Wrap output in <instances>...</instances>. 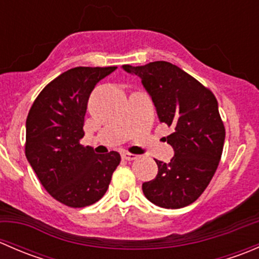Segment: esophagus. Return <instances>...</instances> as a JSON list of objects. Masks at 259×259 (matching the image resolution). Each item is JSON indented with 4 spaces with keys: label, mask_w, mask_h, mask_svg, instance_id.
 Instances as JSON below:
<instances>
[{
    "label": "esophagus",
    "mask_w": 259,
    "mask_h": 259,
    "mask_svg": "<svg viewBox=\"0 0 259 259\" xmlns=\"http://www.w3.org/2000/svg\"><path fill=\"white\" fill-rule=\"evenodd\" d=\"M121 158L124 159V160H134V159H137V155L127 153V151H124V153L121 154Z\"/></svg>",
    "instance_id": "esophagus-1"
}]
</instances>
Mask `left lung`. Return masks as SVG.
Wrapping results in <instances>:
<instances>
[{
	"label": "left lung",
	"mask_w": 259,
	"mask_h": 259,
	"mask_svg": "<svg viewBox=\"0 0 259 259\" xmlns=\"http://www.w3.org/2000/svg\"><path fill=\"white\" fill-rule=\"evenodd\" d=\"M122 69L142 80L160 122L173 127L166 137L174 149L170 163L155 160L158 174L143 183V193L161 208L187 207L213 178L223 151V121L210 90L176 65L155 61Z\"/></svg>",
	"instance_id": "obj_1"
}]
</instances>
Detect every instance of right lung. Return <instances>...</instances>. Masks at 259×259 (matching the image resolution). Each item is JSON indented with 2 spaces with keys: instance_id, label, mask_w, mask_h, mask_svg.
<instances>
[{
  "instance_id": "add662e5",
  "label": "right lung",
  "mask_w": 259,
  "mask_h": 259,
  "mask_svg": "<svg viewBox=\"0 0 259 259\" xmlns=\"http://www.w3.org/2000/svg\"><path fill=\"white\" fill-rule=\"evenodd\" d=\"M117 67H74L52 80L33 101L26 120L25 153L41 184L72 208L103 198L120 154H96L80 144L89 96Z\"/></svg>"
}]
</instances>
